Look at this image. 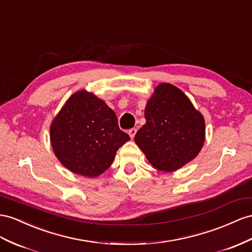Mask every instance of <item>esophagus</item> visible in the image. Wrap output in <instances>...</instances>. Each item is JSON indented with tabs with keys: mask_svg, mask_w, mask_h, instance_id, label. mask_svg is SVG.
I'll list each match as a JSON object with an SVG mask.
<instances>
[{
	"mask_svg": "<svg viewBox=\"0 0 252 252\" xmlns=\"http://www.w3.org/2000/svg\"><path fill=\"white\" fill-rule=\"evenodd\" d=\"M136 132H137L136 128H131V130L128 131V135H130V137H131L132 139L134 138V136H135V134H136Z\"/></svg>",
	"mask_w": 252,
	"mask_h": 252,
	"instance_id": "34e87169",
	"label": "esophagus"
}]
</instances>
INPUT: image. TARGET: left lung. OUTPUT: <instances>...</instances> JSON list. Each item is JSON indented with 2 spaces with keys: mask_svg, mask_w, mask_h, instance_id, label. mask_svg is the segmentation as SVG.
I'll list each match as a JSON object with an SVG mask.
<instances>
[{
  "mask_svg": "<svg viewBox=\"0 0 252 252\" xmlns=\"http://www.w3.org/2000/svg\"><path fill=\"white\" fill-rule=\"evenodd\" d=\"M145 118L134 140L154 169L176 171L201 151L205 140L203 115L172 84L160 83L154 88Z\"/></svg>",
  "mask_w": 252,
  "mask_h": 252,
  "instance_id": "1",
  "label": "left lung"
}]
</instances>
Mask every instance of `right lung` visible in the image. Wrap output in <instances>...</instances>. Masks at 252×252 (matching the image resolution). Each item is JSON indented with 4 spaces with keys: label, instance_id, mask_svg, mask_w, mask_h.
Returning <instances> with one entry per match:
<instances>
[{
    "label": "right lung",
    "instance_id": "1",
    "mask_svg": "<svg viewBox=\"0 0 252 252\" xmlns=\"http://www.w3.org/2000/svg\"><path fill=\"white\" fill-rule=\"evenodd\" d=\"M128 140L113 109L85 89L70 96L50 126L57 159L71 172L87 178L107 170L116 152Z\"/></svg>",
    "mask_w": 252,
    "mask_h": 252
}]
</instances>
